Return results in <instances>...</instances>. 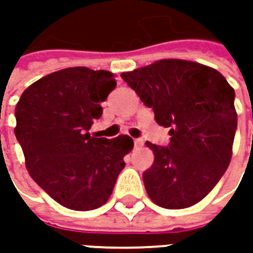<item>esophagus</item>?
<instances>
[{
    "label": "esophagus",
    "mask_w": 253,
    "mask_h": 253,
    "mask_svg": "<svg viewBox=\"0 0 253 253\" xmlns=\"http://www.w3.org/2000/svg\"><path fill=\"white\" fill-rule=\"evenodd\" d=\"M142 143H143V141H142L141 138H136V139H133V145H135V146H141Z\"/></svg>",
    "instance_id": "34e87169"
}]
</instances>
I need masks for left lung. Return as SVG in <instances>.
<instances>
[{"mask_svg":"<svg viewBox=\"0 0 253 253\" xmlns=\"http://www.w3.org/2000/svg\"><path fill=\"white\" fill-rule=\"evenodd\" d=\"M124 82L169 128L170 142H148L155 161L142 177L153 203L179 210L197 204L228 168L238 117L235 91L222 74L200 63L165 59L122 73Z\"/></svg>","mask_w":253,"mask_h":253,"instance_id":"left-lung-1","label":"left lung"}]
</instances>
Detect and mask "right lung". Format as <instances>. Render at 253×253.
<instances>
[{
  "mask_svg": "<svg viewBox=\"0 0 253 253\" xmlns=\"http://www.w3.org/2000/svg\"><path fill=\"white\" fill-rule=\"evenodd\" d=\"M115 87L110 72L70 67L35 82L16 104L15 136L26 169L66 209L88 211L105 204L124 156L133 148L126 135L107 139L88 132Z\"/></svg>",
  "mask_w": 253,
  "mask_h": 253,
  "instance_id": "obj_1",
  "label": "right lung"
}]
</instances>
